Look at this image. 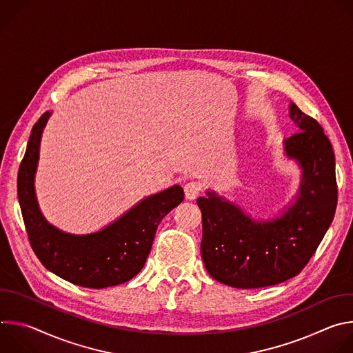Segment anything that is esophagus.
<instances>
[{
	"label": "esophagus",
	"mask_w": 353,
	"mask_h": 353,
	"mask_svg": "<svg viewBox=\"0 0 353 353\" xmlns=\"http://www.w3.org/2000/svg\"><path fill=\"white\" fill-rule=\"evenodd\" d=\"M201 191H203V185H201V183L198 181H188L185 185H184V194H185V198L188 199H195Z\"/></svg>",
	"instance_id": "esophagus-1"
}]
</instances>
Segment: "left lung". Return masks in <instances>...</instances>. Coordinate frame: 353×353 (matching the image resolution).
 <instances>
[{"label":"left lung","instance_id":"1","mask_svg":"<svg viewBox=\"0 0 353 353\" xmlns=\"http://www.w3.org/2000/svg\"><path fill=\"white\" fill-rule=\"evenodd\" d=\"M296 131L285 141L288 157L303 168L296 204L272 222H256L208 192L196 204L203 212L201 254L210 275L241 289L285 282L301 272L330 228L338 201L335 157L323 127L293 102Z\"/></svg>","mask_w":353,"mask_h":353}]
</instances>
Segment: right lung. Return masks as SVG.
Returning <instances> with one entry per match:
<instances>
[{"label": "right lung", "mask_w": 353, "mask_h": 353, "mask_svg": "<svg viewBox=\"0 0 353 353\" xmlns=\"http://www.w3.org/2000/svg\"><path fill=\"white\" fill-rule=\"evenodd\" d=\"M50 112L32 128L18 173V198L29 243L40 263L60 278L83 288L124 283L143 267L161 221L184 199L180 185L150 195L113 225L93 234L72 236L48 225L34 196V172L43 128Z\"/></svg>", "instance_id": "obj_1"}]
</instances>
